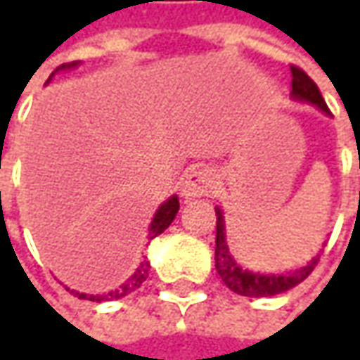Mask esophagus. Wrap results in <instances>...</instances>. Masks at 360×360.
Returning a JSON list of instances; mask_svg holds the SVG:
<instances>
[{
  "label": "esophagus",
  "instance_id": "esophagus-1",
  "mask_svg": "<svg viewBox=\"0 0 360 360\" xmlns=\"http://www.w3.org/2000/svg\"><path fill=\"white\" fill-rule=\"evenodd\" d=\"M216 176L208 168H192L182 178V196L184 198H196V196H208L214 190Z\"/></svg>",
  "mask_w": 360,
  "mask_h": 360
}]
</instances>
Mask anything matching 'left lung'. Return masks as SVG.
Wrapping results in <instances>:
<instances>
[{
	"label": "left lung",
	"instance_id": "left-lung-1",
	"mask_svg": "<svg viewBox=\"0 0 360 360\" xmlns=\"http://www.w3.org/2000/svg\"><path fill=\"white\" fill-rule=\"evenodd\" d=\"M290 76H292V96L297 100H304L311 104L319 105L323 112L330 114L328 105H326L323 94L319 90V86L312 82L309 74L304 70H300L297 65H290ZM321 255H316L311 262L302 269L288 272V274H258V272H248L242 270L234 258L230 256L229 244H226V234H224V220L220 208H216V270L222 278V283L229 286L232 292L242 295V297H272V295H281L284 290L297 286L302 283L312 269L316 266Z\"/></svg>",
	"mask_w": 360,
	"mask_h": 360
}]
</instances>
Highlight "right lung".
I'll list each match as a JSON object with an SVG mask.
<instances>
[{
    "label": "right lung",
    "instance_id": "obj_1",
    "mask_svg": "<svg viewBox=\"0 0 360 360\" xmlns=\"http://www.w3.org/2000/svg\"><path fill=\"white\" fill-rule=\"evenodd\" d=\"M70 65H76V63H68V68ZM60 68H65V65H60ZM58 68V70H60ZM178 208H180V202L176 196H172L168 202H164L162 206H160V210L154 216V220H152V224H150V234H148V240H152V238H156L158 234H162L164 230L168 229L170 224H172L174 216L178 212ZM148 270H150V264L148 262H142L138 270L131 274L130 278H128V283H124L120 286L118 290H112V292H108V295H79L76 292L77 297L84 298V300H91V302H102V300H112V298H122L126 297V295H130L134 292L136 288H140L142 283H144L146 278H148Z\"/></svg>",
    "mask_w": 360,
    "mask_h": 360
}]
</instances>
